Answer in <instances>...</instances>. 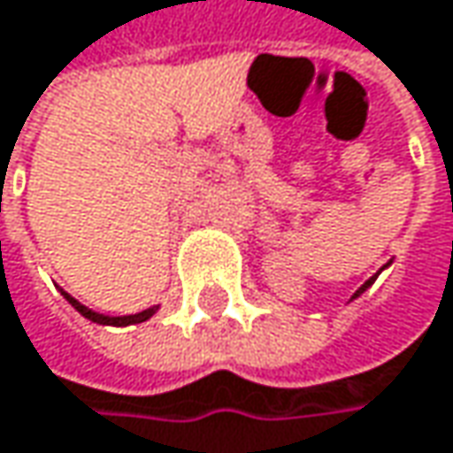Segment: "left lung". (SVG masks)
I'll list each match as a JSON object with an SVG mask.
<instances>
[{"label": "left lung", "mask_w": 453, "mask_h": 453, "mask_svg": "<svg viewBox=\"0 0 453 453\" xmlns=\"http://www.w3.org/2000/svg\"><path fill=\"white\" fill-rule=\"evenodd\" d=\"M391 265V262H389ZM389 265H384V267L381 269H387L389 267ZM381 269H379V272H376V274H373V277H371V280H365V282H363V285H360V288H357V290H355V293H352V298H357V296H360V293H365V290H368V288H371V285H373V282H376V277H379V274H381Z\"/></svg>", "instance_id": "obj_1"}]
</instances>
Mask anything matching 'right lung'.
Masks as SVG:
<instances>
[{"instance_id":"1","label":"right lung","mask_w":453,"mask_h":453,"mask_svg":"<svg viewBox=\"0 0 453 453\" xmlns=\"http://www.w3.org/2000/svg\"><path fill=\"white\" fill-rule=\"evenodd\" d=\"M62 296L74 306V311H80L85 319H90V321H96V324H104V326H129V324H142V321H147L150 316H155V311L160 309V306H152V309H144L140 311V313H129V316H105V313H98V311L88 309V306H82L77 298H72L69 293H64Z\"/></svg>"}]
</instances>
